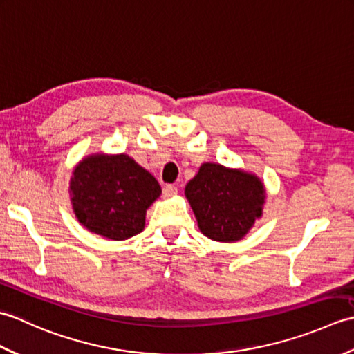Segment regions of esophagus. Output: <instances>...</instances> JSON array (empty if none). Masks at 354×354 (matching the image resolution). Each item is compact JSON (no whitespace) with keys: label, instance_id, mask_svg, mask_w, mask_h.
<instances>
[{"label":"esophagus","instance_id":"obj_1","mask_svg":"<svg viewBox=\"0 0 354 354\" xmlns=\"http://www.w3.org/2000/svg\"><path fill=\"white\" fill-rule=\"evenodd\" d=\"M176 193H178V187H176V185H173V184L164 185L162 194H164L165 198H170V196H173V194H176Z\"/></svg>","mask_w":354,"mask_h":354}]
</instances>
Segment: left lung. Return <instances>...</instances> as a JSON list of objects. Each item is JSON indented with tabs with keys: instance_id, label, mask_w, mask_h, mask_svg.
<instances>
[{
	"instance_id": "1",
	"label": "left lung",
	"mask_w": 354,
	"mask_h": 354,
	"mask_svg": "<svg viewBox=\"0 0 354 354\" xmlns=\"http://www.w3.org/2000/svg\"><path fill=\"white\" fill-rule=\"evenodd\" d=\"M185 196L202 234L217 242H236L261 216L265 189L257 176L205 162L187 184Z\"/></svg>"
}]
</instances>
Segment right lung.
<instances>
[{
  "mask_svg": "<svg viewBox=\"0 0 354 354\" xmlns=\"http://www.w3.org/2000/svg\"><path fill=\"white\" fill-rule=\"evenodd\" d=\"M73 175L71 201L79 222L111 240L141 232L146 209L161 193L156 179L127 155L85 158Z\"/></svg>",
  "mask_w": 354,
  "mask_h": 354,
  "instance_id": "right-lung-1",
  "label": "right lung"
}]
</instances>
